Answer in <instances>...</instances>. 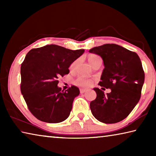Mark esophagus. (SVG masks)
Instances as JSON below:
<instances>
[{
  "label": "esophagus",
  "mask_w": 156,
  "mask_h": 156,
  "mask_svg": "<svg viewBox=\"0 0 156 156\" xmlns=\"http://www.w3.org/2000/svg\"><path fill=\"white\" fill-rule=\"evenodd\" d=\"M87 90L85 89H80V94H83V93H84V92H85Z\"/></svg>",
  "instance_id": "esophagus-1"
}]
</instances>
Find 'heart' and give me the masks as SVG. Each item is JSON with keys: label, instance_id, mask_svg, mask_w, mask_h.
Returning a JSON list of instances; mask_svg holds the SVG:
<instances>
[{"label": "heart", "instance_id": "b5f03b06", "mask_svg": "<svg viewBox=\"0 0 156 156\" xmlns=\"http://www.w3.org/2000/svg\"><path fill=\"white\" fill-rule=\"evenodd\" d=\"M99 59H100V58L96 54H89L88 56V60H89V63L91 65V66L96 61V60H99ZM78 62V60H76L72 63V64H71L70 67H69V69L71 70L74 69L76 67V65H77ZM75 84H76V85L81 87H89L91 85L92 80H91V79L80 76V77H78L75 80Z\"/></svg>", "mask_w": 156, "mask_h": 156}]
</instances>
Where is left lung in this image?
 I'll return each instance as SVG.
<instances>
[{
    "instance_id": "1",
    "label": "left lung",
    "mask_w": 156,
    "mask_h": 156,
    "mask_svg": "<svg viewBox=\"0 0 156 156\" xmlns=\"http://www.w3.org/2000/svg\"><path fill=\"white\" fill-rule=\"evenodd\" d=\"M89 52L99 55L103 60L105 68L98 84L112 90L105 94L99 88L94 89L97 96L90 102L92 114L103 123L120 122L140 98L144 81L141 60L136 52L115 44L94 47Z\"/></svg>"
}]
</instances>
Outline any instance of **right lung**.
<instances>
[{
  "instance_id": "1",
  "label": "right lung",
  "mask_w": 156,
  "mask_h": 156,
  "mask_svg": "<svg viewBox=\"0 0 156 156\" xmlns=\"http://www.w3.org/2000/svg\"><path fill=\"white\" fill-rule=\"evenodd\" d=\"M84 49L48 44L31 49L21 64L20 91L30 112L39 120L58 123L69 117L80 94L76 86L61 91L58 78L69 73L70 65Z\"/></svg>"
}]
</instances>
